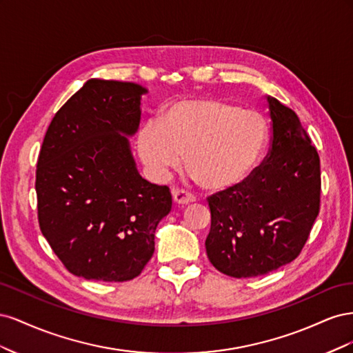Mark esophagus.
I'll use <instances>...</instances> for the list:
<instances>
[{"label": "esophagus", "instance_id": "1", "mask_svg": "<svg viewBox=\"0 0 353 353\" xmlns=\"http://www.w3.org/2000/svg\"><path fill=\"white\" fill-rule=\"evenodd\" d=\"M172 197L176 205H188V203L196 201V197L191 194L190 191L179 188H172Z\"/></svg>", "mask_w": 353, "mask_h": 353}]
</instances>
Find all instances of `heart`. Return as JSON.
<instances>
[{
    "instance_id": "1",
    "label": "heart",
    "mask_w": 353,
    "mask_h": 353,
    "mask_svg": "<svg viewBox=\"0 0 353 353\" xmlns=\"http://www.w3.org/2000/svg\"><path fill=\"white\" fill-rule=\"evenodd\" d=\"M268 126L253 110L221 100H181L169 105L160 122L150 121L138 134L143 162L156 175L181 163L209 191L232 188L248 178L262 157Z\"/></svg>"
}]
</instances>
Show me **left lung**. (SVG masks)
<instances>
[{"label":"left lung","instance_id":"obj_1","mask_svg":"<svg viewBox=\"0 0 353 353\" xmlns=\"http://www.w3.org/2000/svg\"><path fill=\"white\" fill-rule=\"evenodd\" d=\"M272 137L241 184L208 197L210 263L234 279L265 275L301 254L319 213V156L297 114L268 97Z\"/></svg>","mask_w":353,"mask_h":353}]
</instances>
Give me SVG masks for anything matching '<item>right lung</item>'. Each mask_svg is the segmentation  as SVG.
<instances>
[{
    "instance_id": "add662e5",
    "label": "right lung",
    "mask_w": 353,
    "mask_h": 353,
    "mask_svg": "<svg viewBox=\"0 0 353 353\" xmlns=\"http://www.w3.org/2000/svg\"><path fill=\"white\" fill-rule=\"evenodd\" d=\"M141 85L90 79L52 117L37 165L42 236L66 270L122 283L154 253V231L172 208L166 185L135 168L128 135L141 119Z\"/></svg>"
}]
</instances>
